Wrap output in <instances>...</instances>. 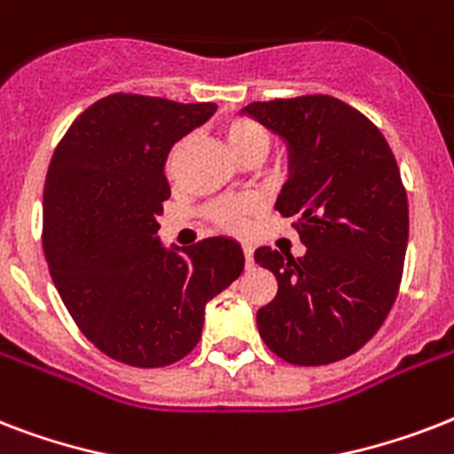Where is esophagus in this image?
Here are the masks:
<instances>
[{"label":"esophagus","instance_id":"1","mask_svg":"<svg viewBox=\"0 0 454 454\" xmlns=\"http://www.w3.org/2000/svg\"><path fill=\"white\" fill-rule=\"evenodd\" d=\"M242 252H245V263L249 266H254V249L249 247V245H242Z\"/></svg>","mask_w":454,"mask_h":454}]
</instances>
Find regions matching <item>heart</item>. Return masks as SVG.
I'll return each mask as SVG.
<instances>
[{"mask_svg":"<svg viewBox=\"0 0 454 454\" xmlns=\"http://www.w3.org/2000/svg\"><path fill=\"white\" fill-rule=\"evenodd\" d=\"M223 138H226L228 148L233 153L240 162H247V160H263L269 155L270 144H273V137L270 131L263 127L262 122H256L252 117H228L223 122ZM184 151V144L174 145V151L169 153V160H167V171L176 169L178 157ZM256 200L242 198V200H223V202H216V205L209 207V216H212L219 226L231 228V231H238L247 223V219L256 212Z\"/></svg>","mask_w":454,"mask_h":454,"instance_id":"1","label":"heart"}]
</instances>
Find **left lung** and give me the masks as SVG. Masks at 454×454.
I'll list each match as a JSON object with an SVG mask.
<instances>
[{"mask_svg":"<svg viewBox=\"0 0 454 454\" xmlns=\"http://www.w3.org/2000/svg\"><path fill=\"white\" fill-rule=\"evenodd\" d=\"M287 145L276 209L294 216L306 254L259 247L278 280L259 334L292 365H327L365 346L394 306L408 249V195L381 131L332 96L242 108Z\"/></svg>","mask_w":454,"mask_h":454,"instance_id":"obj_1","label":"left lung"}]
</instances>
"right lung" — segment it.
Listing matches in <instances>:
<instances>
[{"label": "right lung", "mask_w": 454, "mask_h": 454, "mask_svg": "<svg viewBox=\"0 0 454 454\" xmlns=\"http://www.w3.org/2000/svg\"><path fill=\"white\" fill-rule=\"evenodd\" d=\"M214 103L113 94L87 108L51 157L44 254L84 337L131 367H164L195 348L205 306L245 269L240 242L164 247L171 145L214 115Z\"/></svg>", "instance_id": "obj_1"}]
</instances>
